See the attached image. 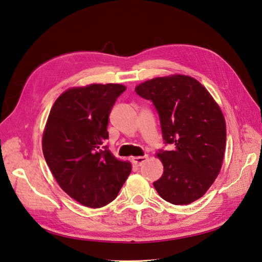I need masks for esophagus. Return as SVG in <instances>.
Masks as SVG:
<instances>
[{"label": "esophagus", "instance_id": "obj_1", "mask_svg": "<svg viewBox=\"0 0 262 262\" xmlns=\"http://www.w3.org/2000/svg\"><path fill=\"white\" fill-rule=\"evenodd\" d=\"M146 161H147V155L138 156V157H133L132 158V162L136 164L137 166H142Z\"/></svg>", "mask_w": 262, "mask_h": 262}]
</instances>
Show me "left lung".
<instances>
[{"label":"left lung","instance_id":"8db88e82","mask_svg":"<svg viewBox=\"0 0 262 262\" xmlns=\"http://www.w3.org/2000/svg\"><path fill=\"white\" fill-rule=\"evenodd\" d=\"M150 100L160 117L165 144L158 150L164 165L153 185L164 200L175 205L201 198L217 177L226 144L225 119L210 93L186 75L156 77L136 87Z\"/></svg>","mask_w":262,"mask_h":262}]
</instances>
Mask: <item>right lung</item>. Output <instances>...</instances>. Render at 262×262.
Wrapping results in <instances>:
<instances>
[{
  "instance_id": "right-lung-1",
  "label": "right lung",
  "mask_w": 262,
  "mask_h": 262,
  "mask_svg": "<svg viewBox=\"0 0 262 262\" xmlns=\"http://www.w3.org/2000/svg\"><path fill=\"white\" fill-rule=\"evenodd\" d=\"M120 84L71 89L55 100L42 137L47 165L60 187L77 202L101 208L116 199L131 172L129 162L110 153L108 118Z\"/></svg>"
}]
</instances>
